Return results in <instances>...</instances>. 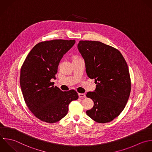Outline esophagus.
Wrapping results in <instances>:
<instances>
[{
    "instance_id": "obj_1",
    "label": "esophagus",
    "mask_w": 152,
    "mask_h": 152,
    "mask_svg": "<svg viewBox=\"0 0 152 152\" xmlns=\"http://www.w3.org/2000/svg\"><path fill=\"white\" fill-rule=\"evenodd\" d=\"M79 97L80 98H86V95L85 94H79Z\"/></svg>"
}]
</instances>
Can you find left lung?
<instances>
[{"instance_id": "obj_1", "label": "left lung", "mask_w": 152, "mask_h": 152, "mask_svg": "<svg viewBox=\"0 0 152 152\" xmlns=\"http://www.w3.org/2000/svg\"><path fill=\"white\" fill-rule=\"evenodd\" d=\"M77 48L88 76L95 79L94 92H88L94 105L86 114L99 123L113 121L124 109L131 91L127 64L116 48L95 41H80Z\"/></svg>"}]
</instances>
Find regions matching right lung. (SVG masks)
Instances as JSON below:
<instances>
[{
    "label": "right lung",
    "instance_id": "obj_1",
    "mask_svg": "<svg viewBox=\"0 0 152 152\" xmlns=\"http://www.w3.org/2000/svg\"><path fill=\"white\" fill-rule=\"evenodd\" d=\"M75 40L53 39L36 44L20 69V86L25 102L39 120L56 123L67 114L69 104L78 99L75 90L63 92L51 79H56L58 66Z\"/></svg>",
    "mask_w": 152,
    "mask_h": 152
}]
</instances>
